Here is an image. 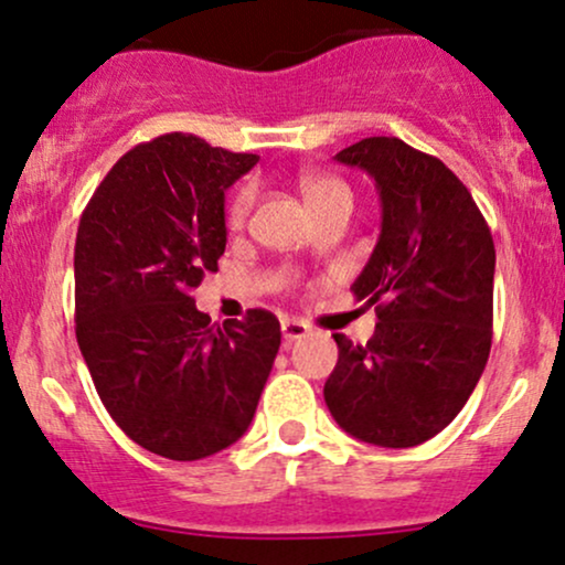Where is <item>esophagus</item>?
I'll list each match as a JSON object with an SVG mask.
<instances>
[{
	"mask_svg": "<svg viewBox=\"0 0 565 565\" xmlns=\"http://www.w3.org/2000/svg\"><path fill=\"white\" fill-rule=\"evenodd\" d=\"M281 332H284V340H287V345H291V342L302 340V337L310 332V327H308V323H302V321L284 319L281 321Z\"/></svg>",
	"mask_w": 565,
	"mask_h": 565,
	"instance_id": "34e87169",
	"label": "esophagus"
}]
</instances>
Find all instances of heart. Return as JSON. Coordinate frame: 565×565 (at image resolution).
<instances>
[{"mask_svg":"<svg viewBox=\"0 0 565 565\" xmlns=\"http://www.w3.org/2000/svg\"><path fill=\"white\" fill-rule=\"evenodd\" d=\"M302 191H305V199H308L310 210L313 212L321 210L323 204H329V201H334V199H350L348 185L337 178H305ZM252 204H255V185L244 183L236 193H233L228 212H225V215H228V223L242 225L246 215H249Z\"/></svg>","mask_w":565,"mask_h":565,"instance_id":"heart-1","label":"heart"}]
</instances>
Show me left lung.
Returning <instances> with one entry per match:
<instances>
[{
  "label": "left lung",
  "instance_id": "1",
  "mask_svg": "<svg viewBox=\"0 0 565 565\" xmlns=\"http://www.w3.org/2000/svg\"><path fill=\"white\" fill-rule=\"evenodd\" d=\"M377 183L382 231L355 300L377 310L366 345L334 334L329 412L353 438L408 449L438 436L481 380L494 323V238L462 180L398 138L334 157Z\"/></svg>",
  "mask_w": 565,
  "mask_h": 565
}]
</instances>
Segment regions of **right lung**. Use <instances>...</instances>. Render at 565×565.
Masks as SVG:
<instances>
[{
  "instance_id": "right-lung-1",
  "label": "right lung",
  "mask_w": 565,
  "mask_h": 565,
  "mask_svg": "<svg viewBox=\"0 0 565 565\" xmlns=\"http://www.w3.org/2000/svg\"><path fill=\"white\" fill-rule=\"evenodd\" d=\"M257 159L161 135L116 161L82 212L76 342L114 423L159 457L236 444L281 345L268 310L212 327L191 297L228 242L225 191Z\"/></svg>"
}]
</instances>
